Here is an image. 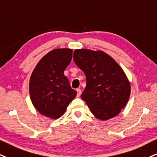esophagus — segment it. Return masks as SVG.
Listing matches in <instances>:
<instances>
[{
  "label": "esophagus",
  "instance_id": "esophagus-1",
  "mask_svg": "<svg viewBox=\"0 0 157 157\" xmlns=\"http://www.w3.org/2000/svg\"><path fill=\"white\" fill-rule=\"evenodd\" d=\"M76 92H77V97H80L81 94H82V90H81L80 89H77Z\"/></svg>",
  "mask_w": 157,
  "mask_h": 157
}]
</instances>
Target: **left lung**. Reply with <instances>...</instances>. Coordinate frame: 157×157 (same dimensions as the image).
<instances>
[{"label":"left lung","mask_w":157,"mask_h":157,"mask_svg":"<svg viewBox=\"0 0 157 157\" xmlns=\"http://www.w3.org/2000/svg\"><path fill=\"white\" fill-rule=\"evenodd\" d=\"M73 59L86 75V85L81 98L92 113L102 121L117 117L127 105L131 92L123 69L101 50L75 49Z\"/></svg>","instance_id":"1"}]
</instances>
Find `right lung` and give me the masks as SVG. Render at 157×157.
<instances>
[{"mask_svg": "<svg viewBox=\"0 0 157 157\" xmlns=\"http://www.w3.org/2000/svg\"><path fill=\"white\" fill-rule=\"evenodd\" d=\"M73 49H55L38 62L30 78L29 92L37 111L52 119L61 117L76 96L64 71L72 59Z\"/></svg>", "mask_w": 157, "mask_h": 157, "instance_id": "add662e5", "label": "right lung"}]
</instances>
